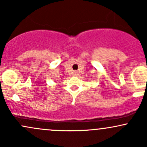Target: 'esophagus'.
<instances>
[{"instance_id":"1","label":"esophagus","mask_w":147,"mask_h":147,"mask_svg":"<svg viewBox=\"0 0 147 147\" xmlns=\"http://www.w3.org/2000/svg\"><path fill=\"white\" fill-rule=\"evenodd\" d=\"M74 75L78 76V75H79V73H78V72H77V71H75V72H74Z\"/></svg>"}]
</instances>
